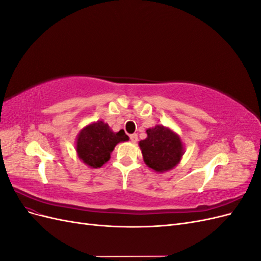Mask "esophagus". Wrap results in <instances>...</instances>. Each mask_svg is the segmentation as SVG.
Masks as SVG:
<instances>
[{
	"label": "esophagus",
	"instance_id": "34e87169",
	"mask_svg": "<svg viewBox=\"0 0 261 261\" xmlns=\"http://www.w3.org/2000/svg\"><path fill=\"white\" fill-rule=\"evenodd\" d=\"M129 138H130V140L133 141V143H136V141L138 140V136H137V134H132V135L129 136Z\"/></svg>",
	"mask_w": 261,
	"mask_h": 261
}]
</instances>
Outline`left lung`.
I'll return each mask as SVG.
<instances>
[{
    "label": "left lung",
    "mask_w": 261,
    "mask_h": 261,
    "mask_svg": "<svg viewBox=\"0 0 261 261\" xmlns=\"http://www.w3.org/2000/svg\"><path fill=\"white\" fill-rule=\"evenodd\" d=\"M148 137L139 141L144 161L156 172L171 170L183 155V145L179 137L161 125L147 129Z\"/></svg>",
    "instance_id": "8db88e82"
}]
</instances>
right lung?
<instances>
[{
    "instance_id": "1",
    "label": "right lung",
    "mask_w": 261,
    "mask_h": 261,
    "mask_svg": "<svg viewBox=\"0 0 261 261\" xmlns=\"http://www.w3.org/2000/svg\"><path fill=\"white\" fill-rule=\"evenodd\" d=\"M128 140V136L121 129L113 133L109 125L102 121L90 124L81 132L77 138L76 150L80 159L91 168H100L121 141Z\"/></svg>"
}]
</instances>
